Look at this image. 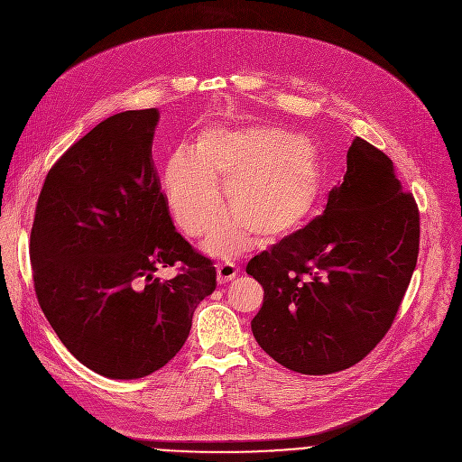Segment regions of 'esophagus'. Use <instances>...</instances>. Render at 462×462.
Returning a JSON list of instances; mask_svg holds the SVG:
<instances>
[{
	"label": "esophagus",
	"instance_id": "34e87169",
	"mask_svg": "<svg viewBox=\"0 0 462 462\" xmlns=\"http://www.w3.org/2000/svg\"><path fill=\"white\" fill-rule=\"evenodd\" d=\"M217 283H226L232 282L237 274V269L232 265V263H223V265H217Z\"/></svg>",
	"mask_w": 462,
	"mask_h": 462
}]
</instances>
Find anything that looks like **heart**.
I'll return each instance as SVG.
<instances>
[{
  "label": "heart",
  "instance_id": "b5f03b06",
  "mask_svg": "<svg viewBox=\"0 0 462 462\" xmlns=\"http://www.w3.org/2000/svg\"><path fill=\"white\" fill-rule=\"evenodd\" d=\"M232 208L225 214L205 250L234 255L255 237L274 245L292 236L312 214L321 195V159L303 135L276 125L205 129L195 150L171 152L162 177L166 203L175 223L189 237L203 236L214 223L221 189Z\"/></svg>",
  "mask_w": 462,
  "mask_h": 462
}]
</instances>
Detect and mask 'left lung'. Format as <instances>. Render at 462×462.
<instances>
[{
  "label": "left lung",
  "instance_id": "8db88e82",
  "mask_svg": "<svg viewBox=\"0 0 462 462\" xmlns=\"http://www.w3.org/2000/svg\"><path fill=\"white\" fill-rule=\"evenodd\" d=\"M419 208L391 159L356 137L321 216L254 255L259 347L303 374L344 371L383 338L419 255Z\"/></svg>",
  "mask_w": 462,
  "mask_h": 462
}]
</instances>
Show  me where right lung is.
<instances>
[{"mask_svg": "<svg viewBox=\"0 0 462 462\" xmlns=\"http://www.w3.org/2000/svg\"><path fill=\"white\" fill-rule=\"evenodd\" d=\"M159 111L116 113L45 177L31 232L38 303L91 371L135 380L184 346L216 267L175 230L152 161ZM183 263L161 281L154 273Z\"/></svg>", "mask_w": 462, "mask_h": 462, "instance_id": "obj_1", "label": "right lung"}]
</instances>
